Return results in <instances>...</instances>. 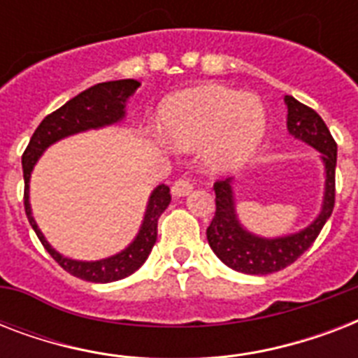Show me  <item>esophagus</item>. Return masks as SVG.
<instances>
[{"label":"esophagus","instance_id":"1","mask_svg":"<svg viewBox=\"0 0 358 358\" xmlns=\"http://www.w3.org/2000/svg\"><path fill=\"white\" fill-rule=\"evenodd\" d=\"M173 195L174 196H184L189 195L191 191H193V182L189 178H178L173 184Z\"/></svg>","mask_w":358,"mask_h":358}]
</instances>
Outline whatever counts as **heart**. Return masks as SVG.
<instances>
[{
    "label": "heart",
    "instance_id": "heart-1",
    "mask_svg": "<svg viewBox=\"0 0 358 358\" xmlns=\"http://www.w3.org/2000/svg\"><path fill=\"white\" fill-rule=\"evenodd\" d=\"M159 119L169 143L180 148L206 143L208 159L219 169L247 162L266 134L260 102L221 85L176 92L163 102Z\"/></svg>",
    "mask_w": 358,
    "mask_h": 358
}]
</instances>
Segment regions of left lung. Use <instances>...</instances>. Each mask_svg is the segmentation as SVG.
I'll use <instances>...</instances> for the list:
<instances>
[{"mask_svg": "<svg viewBox=\"0 0 358 358\" xmlns=\"http://www.w3.org/2000/svg\"><path fill=\"white\" fill-rule=\"evenodd\" d=\"M288 108V131L295 139L303 141L322 152L325 167V193L322 212L306 229L280 238H262L250 234L239 223L236 213L232 178L219 180L215 189V215L208 227V243L217 258L229 267L247 275H269L294 264L322 232L334 208V171H336V143L327 124L305 103L294 96L284 98Z\"/></svg>", "mask_w": 358, "mask_h": 358, "instance_id": "obj_1", "label": "left lung"}]
</instances>
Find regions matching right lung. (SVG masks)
<instances>
[{
    "label": "right lung",
    "mask_w": 358,
    "mask_h": 358,
    "mask_svg": "<svg viewBox=\"0 0 358 358\" xmlns=\"http://www.w3.org/2000/svg\"><path fill=\"white\" fill-rule=\"evenodd\" d=\"M139 85V81L135 80H119L89 87L87 91L80 92L78 96L69 100L63 108L50 113L46 119L38 124V128L35 129V134L31 137L29 145H27L24 156H22V169H24L25 182L24 206L27 221H29L35 234L38 236L41 243L44 245V249L50 252L53 260L57 262L64 271H69L70 275H74L78 278H83V280H89V282L120 280V278L128 277V275L137 271L145 264L157 239V219L171 204L169 185L162 184L152 191L148 204H146L145 219H143V224H141L139 234L135 236L134 241L126 249L120 250L119 255L109 256V258H103V260L81 262L59 255L57 250L48 243L41 229L36 227L29 204L31 171L35 167L36 159L42 156V152L53 143H57L59 139L80 134V131H87V129L103 128V126L122 120L124 115H126V102L137 91Z\"/></svg>",
    "instance_id": "right-lung-1"
}]
</instances>
